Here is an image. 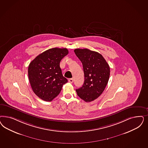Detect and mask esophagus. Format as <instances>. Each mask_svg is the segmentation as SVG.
<instances>
[{
	"label": "esophagus",
	"instance_id": "1",
	"mask_svg": "<svg viewBox=\"0 0 148 148\" xmlns=\"http://www.w3.org/2000/svg\"><path fill=\"white\" fill-rule=\"evenodd\" d=\"M69 82L70 83H72L73 82V78H70V79H69Z\"/></svg>",
	"mask_w": 148,
	"mask_h": 148
}]
</instances>
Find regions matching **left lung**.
I'll use <instances>...</instances> for the list:
<instances>
[{"instance_id": "1", "label": "left lung", "mask_w": 148, "mask_h": 148, "mask_svg": "<svg viewBox=\"0 0 148 148\" xmlns=\"http://www.w3.org/2000/svg\"><path fill=\"white\" fill-rule=\"evenodd\" d=\"M74 52L82 63L84 74L83 85L76 90L77 95L86 102L92 101L105 90L110 78V66L99 53L86 48Z\"/></svg>"}]
</instances>
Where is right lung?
<instances>
[{
	"label": "right lung",
	"mask_w": 148,
	"mask_h": 148,
	"mask_svg": "<svg viewBox=\"0 0 148 148\" xmlns=\"http://www.w3.org/2000/svg\"><path fill=\"white\" fill-rule=\"evenodd\" d=\"M67 48H53L39 54L29 64V80L34 92L42 100L52 101L66 83L60 67Z\"/></svg>",
	"instance_id": "1"
}]
</instances>
